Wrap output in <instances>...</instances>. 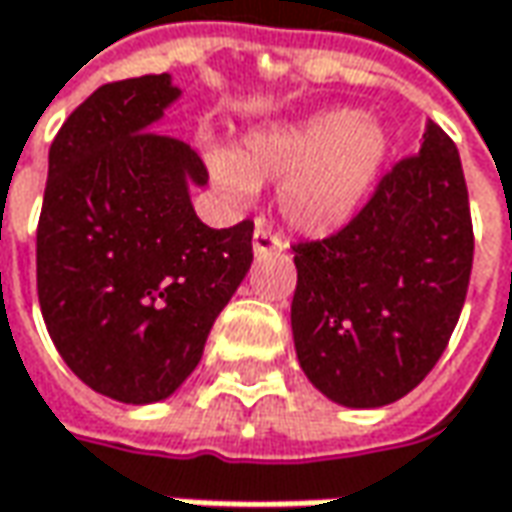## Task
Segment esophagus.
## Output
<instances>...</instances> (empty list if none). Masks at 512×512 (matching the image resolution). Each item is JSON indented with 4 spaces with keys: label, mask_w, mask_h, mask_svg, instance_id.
Masks as SVG:
<instances>
[{
    "label": "esophagus",
    "mask_w": 512,
    "mask_h": 512,
    "mask_svg": "<svg viewBox=\"0 0 512 512\" xmlns=\"http://www.w3.org/2000/svg\"><path fill=\"white\" fill-rule=\"evenodd\" d=\"M270 250H284V239H281L279 233L270 231V228L256 225V231H253V253L262 256V253H270Z\"/></svg>",
    "instance_id": "obj_1"
}]
</instances>
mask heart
Wrapping results in <instances>:
<instances>
[{"mask_svg": "<svg viewBox=\"0 0 512 512\" xmlns=\"http://www.w3.org/2000/svg\"><path fill=\"white\" fill-rule=\"evenodd\" d=\"M383 157L380 126L358 109H332L290 126L256 129L239 152H214L208 163L236 200H250L264 180L281 183V216L296 231L327 236L358 214Z\"/></svg>", "mask_w": 512, "mask_h": 512, "instance_id": "b5f03b06", "label": "heart"}]
</instances>
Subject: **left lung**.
I'll return each instance as SVG.
<instances>
[{
    "mask_svg": "<svg viewBox=\"0 0 512 512\" xmlns=\"http://www.w3.org/2000/svg\"><path fill=\"white\" fill-rule=\"evenodd\" d=\"M293 250L290 321L304 375L341 406L400 400L445 352L471 281V205L454 140L428 120L420 154L383 174L341 231Z\"/></svg>",
    "mask_w": 512,
    "mask_h": 512,
    "instance_id": "8db88e82",
    "label": "left lung"
}]
</instances>
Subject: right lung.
Segmentation results:
<instances>
[{
    "mask_svg": "<svg viewBox=\"0 0 512 512\" xmlns=\"http://www.w3.org/2000/svg\"><path fill=\"white\" fill-rule=\"evenodd\" d=\"M180 98L171 75L104 84L50 146L36 284L58 355L120 403L166 400L202 358L253 262V222L214 231L191 205L200 154L149 132Z\"/></svg>",
    "mask_w": 512,
    "mask_h": 512,
    "instance_id": "obj_1",
    "label": "right lung"
}]
</instances>
